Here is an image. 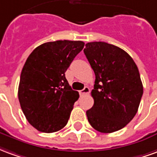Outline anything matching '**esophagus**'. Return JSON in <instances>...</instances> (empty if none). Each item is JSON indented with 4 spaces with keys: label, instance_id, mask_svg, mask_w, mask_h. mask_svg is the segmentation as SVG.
Segmentation results:
<instances>
[{
    "label": "esophagus",
    "instance_id": "esophagus-1",
    "mask_svg": "<svg viewBox=\"0 0 157 157\" xmlns=\"http://www.w3.org/2000/svg\"><path fill=\"white\" fill-rule=\"evenodd\" d=\"M89 92H90V89H89L88 86H85V87L80 92V94H81V95H86V94H88Z\"/></svg>",
    "mask_w": 157,
    "mask_h": 157
}]
</instances>
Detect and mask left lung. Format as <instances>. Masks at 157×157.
<instances>
[{"mask_svg": "<svg viewBox=\"0 0 157 157\" xmlns=\"http://www.w3.org/2000/svg\"><path fill=\"white\" fill-rule=\"evenodd\" d=\"M84 54L96 76L87 119L101 133L118 131L138 111L143 95L138 67L128 53L105 42L87 43Z\"/></svg>", "mask_w": 157, "mask_h": 157, "instance_id": "obj_1", "label": "left lung"}]
</instances>
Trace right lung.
I'll use <instances>...</instances> for the list:
<instances>
[{"mask_svg":"<svg viewBox=\"0 0 157 157\" xmlns=\"http://www.w3.org/2000/svg\"><path fill=\"white\" fill-rule=\"evenodd\" d=\"M84 42H48L33 50L22 70L18 99L27 120L39 131L53 133L65 127L79 93L65 78L66 70Z\"/></svg>","mask_w":157,"mask_h":157,"instance_id":"obj_1","label":"right lung"}]
</instances>
